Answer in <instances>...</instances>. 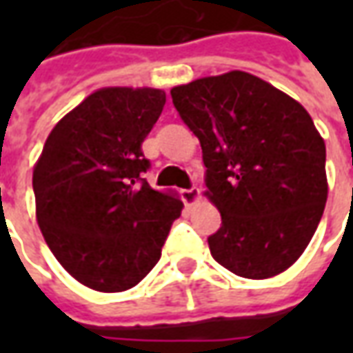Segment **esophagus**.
<instances>
[{"label":"esophagus","mask_w":353,"mask_h":353,"mask_svg":"<svg viewBox=\"0 0 353 353\" xmlns=\"http://www.w3.org/2000/svg\"><path fill=\"white\" fill-rule=\"evenodd\" d=\"M199 196H200V191L196 189V187H191V189H183V191H181V200H183L187 206L194 204V202L199 200Z\"/></svg>","instance_id":"esophagus-1"}]
</instances>
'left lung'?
Masks as SVG:
<instances>
[{
    "instance_id": "obj_1",
    "label": "left lung",
    "mask_w": 353,
    "mask_h": 353,
    "mask_svg": "<svg viewBox=\"0 0 353 353\" xmlns=\"http://www.w3.org/2000/svg\"><path fill=\"white\" fill-rule=\"evenodd\" d=\"M172 101L200 139L208 196L221 229L214 259L250 280L293 265L327 202L325 143L308 111L266 81L229 72L174 87Z\"/></svg>"
}]
</instances>
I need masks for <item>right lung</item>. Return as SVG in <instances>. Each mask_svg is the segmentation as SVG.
<instances>
[{
    "mask_svg": "<svg viewBox=\"0 0 353 353\" xmlns=\"http://www.w3.org/2000/svg\"><path fill=\"white\" fill-rule=\"evenodd\" d=\"M159 88H100L52 128L34 168L37 223L58 263L96 291L134 288L161 259L181 200L151 189L141 143Z\"/></svg>",
    "mask_w": 353,
    "mask_h": 353,
    "instance_id": "obj_1",
    "label": "right lung"
}]
</instances>
